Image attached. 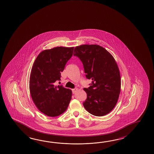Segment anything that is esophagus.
<instances>
[{
    "mask_svg": "<svg viewBox=\"0 0 154 154\" xmlns=\"http://www.w3.org/2000/svg\"><path fill=\"white\" fill-rule=\"evenodd\" d=\"M72 93L73 94H75V93L77 92V91H78V88H75V89H72Z\"/></svg>",
    "mask_w": 154,
    "mask_h": 154,
    "instance_id": "obj_1",
    "label": "esophagus"
}]
</instances>
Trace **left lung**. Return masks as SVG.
<instances>
[{
  "instance_id": "8db88e82",
  "label": "left lung",
  "mask_w": 154,
  "mask_h": 154,
  "mask_svg": "<svg viewBox=\"0 0 154 154\" xmlns=\"http://www.w3.org/2000/svg\"><path fill=\"white\" fill-rule=\"evenodd\" d=\"M73 55L82 62L86 78L92 80L88 88L83 89L87 95L83 106L93 116H106L116 106L120 93L119 69L115 59L98 45L76 46Z\"/></svg>"
}]
</instances>
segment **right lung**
Segmentation results:
<instances>
[{
  "label": "right lung",
  "instance_id": "obj_1",
  "mask_svg": "<svg viewBox=\"0 0 154 154\" xmlns=\"http://www.w3.org/2000/svg\"><path fill=\"white\" fill-rule=\"evenodd\" d=\"M74 47H56L41 52L31 69L29 89L35 106L51 117L65 112L72 98L71 89L55 85L61 80L67 62L72 57Z\"/></svg>",
  "mask_w": 154,
  "mask_h": 154
}]
</instances>
